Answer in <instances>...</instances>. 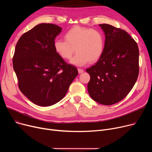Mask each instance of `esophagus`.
Wrapping results in <instances>:
<instances>
[{"instance_id":"obj_1","label":"esophagus","mask_w":152,"mask_h":152,"mask_svg":"<svg viewBox=\"0 0 152 152\" xmlns=\"http://www.w3.org/2000/svg\"><path fill=\"white\" fill-rule=\"evenodd\" d=\"M77 70H78V73H79V74H81V73H83V72H84V69H83L78 68V69H77Z\"/></svg>"}]
</instances>
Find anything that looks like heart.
<instances>
[{
  "label": "heart",
  "mask_w": 152,
  "mask_h": 152,
  "mask_svg": "<svg viewBox=\"0 0 152 152\" xmlns=\"http://www.w3.org/2000/svg\"><path fill=\"white\" fill-rule=\"evenodd\" d=\"M63 37L65 41H55V52L63 59L69 60L76 51L77 53L71 61L75 65L96 62L104 51V37L97 29L76 26L67 31Z\"/></svg>",
  "instance_id": "obj_1"
}]
</instances>
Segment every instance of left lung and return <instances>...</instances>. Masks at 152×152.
Returning <instances> with one entry per match:
<instances>
[{
	"instance_id": "8db88e82",
	"label": "left lung",
	"mask_w": 152,
	"mask_h": 152,
	"mask_svg": "<svg viewBox=\"0 0 152 152\" xmlns=\"http://www.w3.org/2000/svg\"><path fill=\"white\" fill-rule=\"evenodd\" d=\"M99 26L105 35L104 51L95 65L86 69L91 76L87 89L94 100L111 105L125 98L136 82L139 51L124 29L108 24Z\"/></svg>"
}]
</instances>
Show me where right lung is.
<instances>
[{
  "label": "right lung",
  "mask_w": 152,
  "mask_h": 152,
  "mask_svg": "<svg viewBox=\"0 0 152 152\" xmlns=\"http://www.w3.org/2000/svg\"><path fill=\"white\" fill-rule=\"evenodd\" d=\"M61 28L42 23L24 33L16 45L13 66L21 92L32 102L49 107L61 100L78 75L77 68L55 52Z\"/></svg>",
  "instance_id": "1"
}]
</instances>
